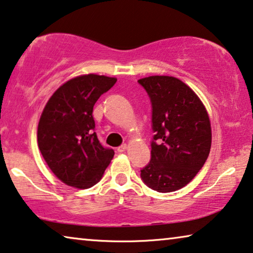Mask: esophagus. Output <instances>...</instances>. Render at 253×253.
Returning <instances> with one entry per match:
<instances>
[{
	"mask_svg": "<svg viewBox=\"0 0 253 253\" xmlns=\"http://www.w3.org/2000/svg\"><path fill=\"white\" fill-rule=\"evenodd\" d=\"M126 148H127V146H126V144H123V145L119 146V147H118V152H119V153H123L124 151H126Z\"/></svg>",
	"mask_w": 253,
	"mask_h": 253,
	"instance_id": "34e87169",
	"label": "esophagus"
}]
</instances>
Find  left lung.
<instances>
[{
  "mask_svg": "<svg viewBox=\"0 0 253 253\" xmlns=\"http://www.w3.org/2000/svg\"><path fill=\"white\" fill-rule=\"evenodd\" d=\"M152 104L151 161L140 170L142 181L160 193L180 189L206 163L211 126L196 93L172 76L138 80Z\"/></svg>",
  "mask_w": 253,
  "mask_h": 253,
  "instance_id": "1",
  "label": "left lung"
}]
</instances>
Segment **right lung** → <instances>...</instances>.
<instances>
[{
  "label": "right lung",
  "instance_id": "1",
  "mask_svg": "<svg viewBox=\"0 0 253 253\" xmlns=\"http://www.w3.org/2000/svg\"><path fill=\"white\" fill-rule=\"evenodd\" d=\"M115 78L87 74L69 80L46 102L38 127L43 159L66 185H96L114 156L94 132L93 106L116 83Z\"/></svg>",
  "mask_w": 253,
  "mask_h": 253
}]
</instances>
